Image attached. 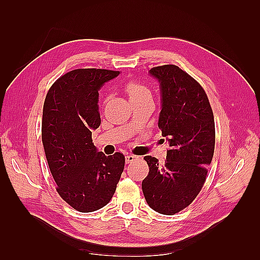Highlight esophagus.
Segmentation results:
<instances>
[{
	"mask_svg": "<svg viewBox=\"0 0 260 260\" xmlns=\"http://www.w3.org/2000/svg\"><path fill=\"white\" fill-rule=\"evenodd\" d=\"M137 158H139V156L133 155V154H127V155L125 156V162H126V164H128V163L136 161Z\"/></svg>",
	"mask_w": 260,
	"mask_h": 260,
	"instance_id": "1",
	"label": "esophagus"
}]
</instances>
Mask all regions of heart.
<instances>
[{"label":"heart","instance_id":"heart-1","mask_svg":"<svg viewBox=\"0 0 260 260\" xmlns=\"http://www.w3.org/2000/svg\"><path fill=\"white\" fill-rule=\"evenodd\" d=\"M125 89H126L127 93H128L129 101L131 99H135V98H140L143 96L151 95V91L147 87H145L144 85H142V84H140V82H136V81H129L128 84L126 85Z\"/></svg>","mask_w":260,"mask_h":260}]
</instances>
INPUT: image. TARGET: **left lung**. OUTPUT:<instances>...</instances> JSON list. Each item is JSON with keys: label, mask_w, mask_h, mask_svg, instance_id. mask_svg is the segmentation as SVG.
Wrapping results in <instances>:
<instances>
[{"label": "left lung", "mask_w": 260, "mask_h": 260, "mask_svg": "<svg viewBox=\"0 0 260 260\" xmlns=\"http://www.w3.org/2000/svg\"><path fill=\"white\" fill-rule=\"evenodd\" d=\"M150 75L159 82L158 128L170 150L163 165L144 157L150 172L142 190L154 211L172 215L191 204L206 182L214 152L213 113L201 85L178 66L154 67Z\"/></svg>", "instance_id": "obj_1"}]
</instances>
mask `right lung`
<instances>
[{
	"mask_svg": "<svg viewBox=\"0 0 260 260\" xmlns=\"http://www.w3.org/2000/svg\"><path fill=\"white\" fill-rule=\"evenodd\" d=\"M119 75L75 69L49 89L42 115V143L57 192L80 212H92L113 198L125 165L121 153L105 155L91 140L101 125L99 89Z\"/></svg>",
	"mask_w": 260,
	"mask_h": 260,
	"instance_id": "obj_1",
	"label": "right lung"
}]
</instances>
